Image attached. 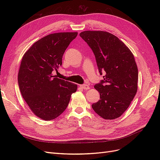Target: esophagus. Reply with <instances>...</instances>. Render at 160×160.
I'll return each instance as SVG.
<instances>
[{"label":"esophagus","mask_w":160,"mask_h":160,"mask_svg":"<svg viewBox=\"0 0 160 160\" xmlns=\"http://www.w3.org/2000/svg\"><path fill=\"white\" fill-rule=\"evenodd\" d=\"M80 87H81V88L82 89H85V90H88V89H90V87H89L88 85H86V84L81 85Z\"/></svg>","instance_id":"1"}]
</instances>
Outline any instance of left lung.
I'll list each match as a JSON object with an SVG mask.
<instances>
[{
    "mask_svg": "<svg viewBox=\"0 0 160 160\" xmlns=\"http://www.w3.org/2000/svg\"><path fill=\"white\" fill-rule=\"evenodd\" d=\"M80 37L93 51L103 80L94 88L100 99L92 108L105 119L119 118L133 99L138 90V70L133 53L119 38L108 32L85 31Z\"/></svg>",
    "mask_w": 160,
    "mask_h": 160,
    "instance_id": "1",
    "label": "left lung"
}]
</instances>
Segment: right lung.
I'll return each mask as SVG.
<instances>
[{
	"label": "right lung",
	"mask_w": 160,
	"mask_h": 160,
	"mask_svg": "<svg viewBox=\"0 0 160 160\" xmlns=\"http://www.w3.org/2000/svg\"><path fill=\"white\" fill-rule=\"evenodd\" d=\"M77 32L50 34L24 54L18 74L19 89L32 112L45 121L57 118L68 106L77 85L52 74Z\"/></svg>",
	"instance_id": "add662e5"
}]
</instances>
